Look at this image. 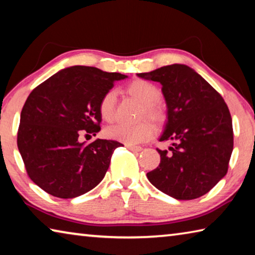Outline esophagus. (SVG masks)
Here are the masks:
<instances>
[{
	"mask_svg": "<svg viewBox=\"0 0 255 255\" xmlns=\"http://www.w3.org/2000/svg\"><path fill=\"white\" fill-rule=\"evenodd\" d=\"M127 148L129 150H131V152H140L143 147H140V146H133V145H127Z\"/></svg>",
	"mask_w": 255,
	"mask_h": 255,
	"instance_id": "34e87169",
	"label": "esophagus"
}]
</instances>
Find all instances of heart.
<instances>
[{"label":"heart","mask_w":255,"mask_h":255,"mask_svg":"<svg viewBox=\"0 0 255 255\" xmlns=\"http://www.w3.org/2000/svg\"><path fill=\"white\" fill-rule=\"evenodd\" d=\"M126 92L131 98L140 102V118L147 117L156 125H162L166 119V110L163 102L159 100L161 91L152 82L146 80H133L126 86ZM117 94L109 90L99 101V114L105 122H112L116 114ZM106 136L111 139L122 141L126 145H137L147 141L154 136L155 128L148 122H141L136 125L115 124L106 129Z\"/></svg>","instance_id":"heart-1"}]
</instances>
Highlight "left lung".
Returning a JSON list of instances; mask_svg holds the SVG:
<instances>
[{
    "instance_id": "left-lung-1",
    "label": "left lung",
    "mask_w": 255,
    "mask_h": 255,
    "mask_svg": "<svg viewBox=\"0 0 255 255\" xmlns=\"http://www.w3.org/2000/svg\"><path fill=\"white\" fill-rule=\"evenodd\" d=\"M137 75L162 84L167 123L159 141L173 140L171 152L156 148L161 162L147 173L149 182L179 200L206 195L226 175L234 146L232 117L223 97L181 64Z\"/></svg>"
}]
</instances>
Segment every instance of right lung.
I'll list each match as a JSON object with an SVG mask.
<instances>
[{
	"label": "right lung",
	"mask_w": 255,
	"mask_h": 255,
	"mask_svg": "<svg viewBox=\"0 0 255 255\" xmlns=\"http://www.w3.org/2000/svg\"><path fill=\"white\" fill-rule=\"evenodd\" d=\"M97 67L73 66L56 73L29 94L21 111L18 148L29 178L49 195L70 199L101 182L117 140L84 144L80 136L100 131L99 101L126 79Z\"/></svg>",
	"instance_id": "1"
}]
</instances>
